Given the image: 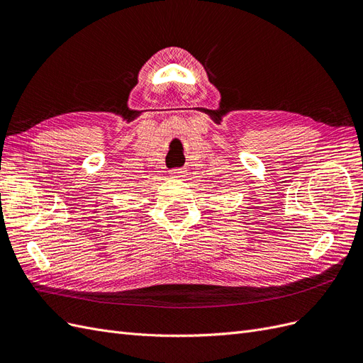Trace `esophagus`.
<instances>
[{"instance_id":"esophagus-1","label":"esophagus","mask_w":363,"mask_h":363,"mask_svg":"<svg viewBox=\"0 0 363 363\" xmlns=\"http://www.w3.org/2000/svg\"><path fill=\"white\" fill-rule=\"evenodd\" d=\"M184 175V171L183 169H174L172 172H171V177H174V179H182Z\"/></svg>"}]
</instances>
